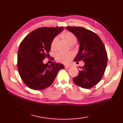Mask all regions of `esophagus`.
Wrapping results in <instances>:
<instances>
[{"label": "esophagus", "mask_w": 123, "mask_h": 123, "mask_svg": "<svg viewBox=\"0 0 123 123\" xmlns=\"http://www.w3.org/2000/svg\"><path fill=\"white\" fill-rule=\"evenodd\" d=\"M64 67H65V68H69L71 67V66H69V65H65Z\"/></svg>", "instance_id": "esophagus-1"}]
</instances>
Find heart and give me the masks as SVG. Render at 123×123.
Wrapping results in <instances>:
<instances>
[{
	"instance_id": "1",
	"label": "heart",
	"mask_w": 123,
	"mask_h": 123,
	"mask_svg": "<svg viewBox=\"0 0 123 123\" xmlns=\"http://www.w3.org/2000/svg\"><path fill=\"white\" fill-rule=\"evenodd\" d=\"M62 37L64 40L68 43L70 44H74L76 43L77 38L74 34L71 32L66 31L61 34ZM57 41V37H55L52 40L51 47L52 49H55L56 48V44ZM74 55L72 52H60L57 53L55 56V59L57 62H61L62 63L68 64L71 61L74 57Z\"/></svg>"
}]
</instances>
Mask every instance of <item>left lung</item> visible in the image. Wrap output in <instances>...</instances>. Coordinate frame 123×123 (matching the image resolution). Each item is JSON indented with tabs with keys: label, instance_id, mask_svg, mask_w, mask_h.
<instances>
[{
	"label": "left lung",
	"instance_id": "1",
	"mask_svg": "<svg viewBox=\"0 0 123 123\" xmlns=\"http://www.w3.org/2000/svg\"><path fill=\"white\" fill-rule=\"evenodd\" d=\"M74 34L79 42V52L74 61L85 62L78 76L73 78L75 84L90 89L100 81L107 63V53L100 38L92 31L82 27H66Z\"/></svg>",
	"mask_w": 123,
	"mask_h": 123
}]
</instances>
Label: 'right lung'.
I'll return each mask as SVG.
<instances>
[{
	"label": "right lung",
	"mask_w": 123,
	"mask_h": 123,
	"mask_svg": "<svg viewBox=\"0 0 123 123\" xmlns=\"http://www.w3.org/2000/svg\"><path fill=\"white\" fill-rule=\"evenodd\" d=\"M63 30V27H40L34 30L20 43L17 55V68L23 81L32 89L43 90L50 86L60 70L61 63L49 65L43 60L49 55L52 40Z\"/></svg>",
	"instance_id": "right-lung-1"
}]
</instances>
